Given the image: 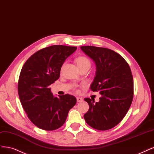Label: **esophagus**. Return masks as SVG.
Returning <instances> with one entry per match:
<instances>
[{
  "instance_id": "obj_1",
  "label": "esophagus",
  "mask_w": 154,
  "mask_h": 154,
  "mask_svg": "<svg viewBox=\"0 0 154 154\" xmlns=\"http://www.w3.org/2000/svg\"><path fill=\"white\" fill-rule=\"evenodd\" d=\"M76 100H77V102H78V103H81L83 100V98H82V97H76Z\"/></svg>"
}]
</instances>
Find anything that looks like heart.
<instances>
[{
    "mask_svg": "<svg viewBox=\"0 0 154 154\" xmlns=\"http://www.w3.org/2000/svg\"><path fill=\"white\" fill-rule=\"evenodd\" d=\"M76 63L79 69L86 67H91V61L89 60L88 58L83 56L79 57L76 59Z\"/></svg>",
    "mask_w": 154,
    "mask_h": 154,
    "instance_id": "heart-1",
    "label": "heart"
}]
</instances>
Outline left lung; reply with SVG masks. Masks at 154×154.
<instances>
[{
	"label": "left lung",
	"instance_id": "left-lung-1",
	"mask_svg": "<svg viewBox=\"0 0 154 154\" xmlns=\"http://www.w3.org/2000/svg\"><path fill=\"white\" fill-rule=\"evenodd\" d=\"M80 48L96 66L91 89L101 95L97 103L92 98L84 99L89 105L84 119L94 129H110L124 119L133 99L134 83L130 67L120 55L108 48Z\"/></svg>",
	"mask_w": 154,
	"mask_h": 154
}]
</instances>
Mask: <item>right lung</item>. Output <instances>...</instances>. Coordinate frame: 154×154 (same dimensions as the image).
Masks as SVG:
<instances>
[{
    "instance_id": "obj_1",
    "label": "right lung",
    "mask_w": 154,
    "mask_h": 154,
    "mask_svg": "<svg viewBox=\"0 0 154 154\" xmlns=\"http://www.w3.org/2000/svg\"><path fill=\"white\" fill-rule=\"evenodd\" d=\"M76 49L63 45L45 48L32 55L20 72L18 83L20 102L30 120L41 129L60 128L69 111L76 103V97L69 94L54 97L49 87L59 78L63 62Z\"/></svg>"
}]
</instances>
